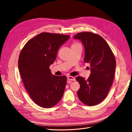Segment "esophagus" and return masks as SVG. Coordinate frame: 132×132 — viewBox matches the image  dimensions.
Returning <instances> with one entry per match:
<instances>
[{"label":"esophagus","mask_w":132,"mask_h":132,"mask_svg":"<svg viewBox=\"0 0 132 132\" xmlns=\"http://www.w3.org/2000/svg\"><path fill=\"white\" fill-rule=\"evenodd\" d=\"M68 80H70V81H75V79L73 77H72V76H68L67 77Z\"/></svg>","instance_id":"34e87169"}]
</instances>
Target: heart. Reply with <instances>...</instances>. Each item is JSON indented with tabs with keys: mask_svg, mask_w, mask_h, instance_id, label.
<instances>
[{
	"mask_svg": "<svg viewBox=\"0 0 132 132\" xmlns=\"http://www.w3.org/2000/svg\"><path fill=\"white\" fill-rule=\"evenodd\" d=\"M78 45H80L79 43H77V42H75V43H74L72 44V47L77 46H78Z\"/></svg>",
	"mask_w": 132,
	"mask_h": 132,
	"instance_id": "obj_1",
	"label": "heart"
}]
</instances>
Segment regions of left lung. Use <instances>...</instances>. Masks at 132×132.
<instances>
[{"label": "left lung", "mask_w": 132, "mask_h": 132, "mask_svg": "<svg viewBox=\"0 0 132 132\" xmlns=\"http://www.w3.org/2000/svg\"><path fill=\"white\" fill-rule=\"evenodd\" d=\"M85 47L84 62L90 65L87 80L78 76L80 85L79 100L86 105L94 106L105 98L114 79L116 62L110 47L102 37L92 32H81L74 36Z\"/></svg>", "instance_id": "left-lung-1"}]
</instances>
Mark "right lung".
Wrapping results in <instances>:
<instances>
[{"instance_id":"obj_1","label":"right lung","mask_w":132,"mask_h":132,"mask_svg":"<svg viewBox=\"0 0 132 132\" xmlns=\"http://www.w3.org/2000/svg\"><path fill=\"white\" fill-rule=\"evenodd\" d=\"M69 38V35L42 32L28 41L20 53L19 70L25 88L31 100L42 108L53 107L64 94L66 77L53 75L49 67Z\"/></svg>"}]
</instances>
